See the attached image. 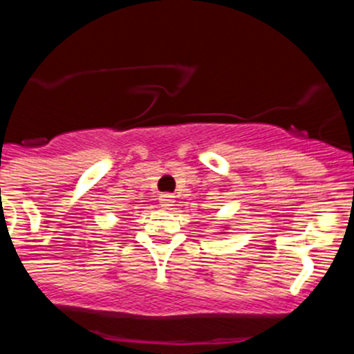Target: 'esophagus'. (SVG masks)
Listing matches in <instances>:
<instances>
[{
    "label": "esophagus",
    "mask_w": 354,
    "mask_h": 354,
    "mask_svg": "<svg viewBox=\"0 0 354 354\" xmlns=\"http://www.w3.org/2000/svg\"><path fill=\"white\" fill-rule=\"evenodd\" d=\"M159 205H161L162 209H171V205H174V196H171V195H161V196H159Z\"/></svg>",
    "instance_id": "obj_1"
}]
</instances>
